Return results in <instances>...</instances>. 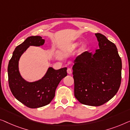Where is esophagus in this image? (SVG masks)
Returning a JSON list of instances; mask_svg holds the SVG:
<instances>
[{"label": "esophagus", "mask_w": 130, "mask_h": 130, "mask_svg": "<svg viewBox=\"0 0 130 130\" xmlns=\"http://www.w3.org/2000/svg\"><path fill=\"white\" fill-rule=\"evenodd\" d=\"M67 72H68V74H72V70H71V68H68Z\"/></svg>", "instance_id": "34e87169"}]
</instances>
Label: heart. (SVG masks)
<instances>
[{
	"mask_svg": "<svg viewBox=\"0 0 130 130\" xmlns=\"http://www.w3.org/2000/svg\"><path fill=\"white\" fill-rule=\"evenodd\" d=\"M78 45H79V43H78L76 42V43H73V44L71 45V47H70V50L71 51L75 50V49L76 47L78 46ZM81 48H82V50H83V51H86V50H87L88 46L86 44H84L83 46H82Z\"/></svg>",
	"mask_w": 130,
	"mask_h": 130,
	"instance_id": "heart-1",
	"label": "heart"
}]
</instances>
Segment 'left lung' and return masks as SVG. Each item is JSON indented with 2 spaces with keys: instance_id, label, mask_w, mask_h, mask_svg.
Returning <instances> with one entry per match:
<instances>
[{
  "instance_id": "8db88e82",
  "label": "left lung",
  "mask_w": 130,
  "mask_h": 130,
  "mask_svg": "<svg viewBox=\"0 0 130 130\" xmlns=\"http://www.w3.org/2000/svg\"><path fill=\"white\" fill-rule=\"evenodd\" d=\"M99 49L88 51L74 60L72 67L74 95L84 105L100 106L118 92L121 81V59L114 43L95 34Z\"/></svg>"
}]
</instances>
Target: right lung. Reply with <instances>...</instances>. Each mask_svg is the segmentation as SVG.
Here are the masks:
<instances>
[{
	"instance_id": "1",
	"label": "right lung",
	"mask_w": 130,
	"mask_h": 130,
	"mask_svg": "<svg viewBox=\"0 0 130 130\" xmlns=\"http://www.w3.org/2000/svg\"><path fill=\"white\" fill-rule=\"evenodd\" d=\"M45 39L40 36L28 37L13 52L8 68V81L11 92L21 103L30 108H37L49 104L54 98L60 81L67 75V68L55 70L49 67L42 79L35 82L26 81L19 71L20 58L30 46H40Z\"/></svg>"
}]
</instances>
